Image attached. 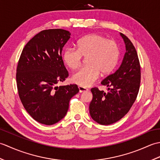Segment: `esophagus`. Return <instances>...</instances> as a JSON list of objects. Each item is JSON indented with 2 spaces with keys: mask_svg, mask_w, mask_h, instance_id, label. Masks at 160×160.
<instances>
[{
  "mask_svg": "<svg viewBox=\"0 0 160 160\" xmlns=\"http://www.w3.org/2000/svg\"><path fill=\"white\" fill-rule=\"evenodd\" d=\"M78 89H79V92L80 93H83V92H85V91H88V89L87 88L82 87V86H78Z\"/></svg>",
  "mask_w": 160,
  "mask_h": 160,
  "instance_id": "obj_1",
  "label": "esophagus"
}]
</instances>
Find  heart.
Segmentation results:
<instances>
[{
    "label": "heart",
    "instance_id": "obj_1",
    "mask_svg": "<svg viewBox=\"0 0 160 160\" xmlns=\"http://www.w3.org/2000/svg\"><path fill=\"white\" fill-rule=\"evenodd\" d=\"M78 49L67 47L63 52L64 63L71 69H76L87 58L85 67L81 68L72 76V81L84 87H89L100 75H108L117 66L120 58L118 43L106 37L93 33L82 37L77 42Z\"/></svg>",
    "mask_w": 160,
    "mask_h": 160
}]
</instances>
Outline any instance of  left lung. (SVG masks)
I'll return each mask as SVG.
<instances>
[{
  "mask_svg": "<svg viewBox=\"0 0 160 160\" xmlns=\"http://www.w3.org/2000/svg\"><path fill=\"white\" fill-rule=\"evenodd\" d=\"M120 34L126 53L116 71L102 81V85L108 87V91L91 89L93 99L89 104L90 115L102 125L113 124L123 118L136 100L140 89L141 71L136 49L127 36Z\"/></svg>",
  "mask_w": 160,
  "mask_h": 160,
  "instance_id": "8db88e82",
  "label": "left lung"
}]
</instances>
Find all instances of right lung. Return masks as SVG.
<instances>
[{
  "instance_id": "right-lung-1",
  "label": "right lung",
  "mask_w": 160,
  "mask_h": 160,
  "mask_svg": "<svg viewBox=\"0 0 160 160\" xmlns=\"http://www.w3.org/2000/svg\"><path fill=\"white\" fill-rule=\"evenodd\" d=\"M71 33L62 29L40 32L24 47L16 70L20 99L28 113L40 124L52 125L65 116L76 84L58 87L69 76L62 58Z\"/></svg>"
}]
</instances>
